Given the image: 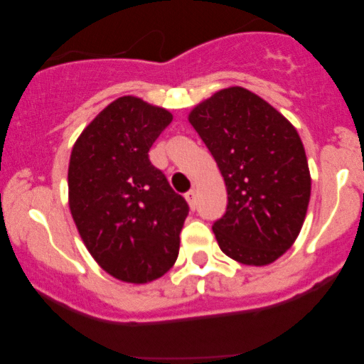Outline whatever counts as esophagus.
Returning <instances> with one entry per match:
<instances>
[{"label":"esophagus","mask_w":364,"mask_h":364,"mask_svg":"<svg viewBox=\"0 0 364 364\" xmlns=\"http://www.w3.org/2000/svg\"><path fill=\"white\" fill-rule=\"evenodd\" d=\"M185 198H186L188 205H190L191 208H195V207H196V191H195V190H190V191H188V193L185 195Z\"/></svg>","instance_id":"obj_1"}]
</instances>
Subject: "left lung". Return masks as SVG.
Wrapping results in <instances>:
<instances>
[{
	"instance_id": "obj_1",
	"label": "left lung",
	"mask_w": 364,
	"mask_h": 364,
	"mask_svg": "<svg viewBox=\"0 0 364 364\" xmlns=\"http://www.w3.org/2000/svg\"><path fill=\"white\" fill-rule=\"evenodd\" d=\"M214 156L225 214L212 225L220 250L245 265H269L301 231L311 193L298 132L275 107L243 87H229L188 116Z\"/></svg>"
}]
</instances>
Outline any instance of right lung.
I'll use <instances>...</instances> for the list:
<instances>
[{
  "label": "right lung",
  "instance_id": "right-lung-1",
  "mask_svg": "<svg viewBox=\"0 0 364 364\" xmlns=\"http://www.w3.org/2000/svg\"><path fill=\"white\" fill-rule=\"evenodd\" d=\"M171 121L164 107L124 95L90 121L72 149L75 225L94 260L119 281H156L178 258L190 208L149 159Z\"/></svg>",
  "mask_w": 364,
  "mask_h": 364
}]
</instances>
